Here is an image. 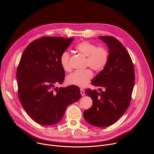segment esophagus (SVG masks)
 Here are the masks:
<instances>
[{
	"mask_svg": "<svg viewBox=\"0 0 154 154\" xmlns=\"http://www.w3.org/2000/svg\"><path fill=\"white\" fill-rule=\"evenodd\" d=\"M80 94H81V95L82 96H85V91L83 90V89H80Z\"/></svg>",
	"mask_w": 154,
	"mask_h": 154,
	"instance_id": "esophagus-1",
	"label": "esophagus"
}]
</instances>
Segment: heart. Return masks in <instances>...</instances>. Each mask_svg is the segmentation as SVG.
I'll use <instances>...</instances> for the list:
<instances>
[{
  "mask_svg": "<svg viewBox=\"0 0 154 154\" xmlns=\"http://www.w3.org/2000/svg\"><path fill=\"white\" fill-rule=\"evenodd\" d=\"M75 48L82 55L87 57L86 64L96 71L103 69L108 63L109 54L105 48L97 47L94 44L85 41L79 43ZM60 63L64 71L71 70L69 52L65 51L62 52L60 57ZM93 76V73L90 69L76 71L66 77V82L69 85L85 87L89 83Z\"/></svg>",
  "mask_w": 154,
  "mask_h": 154,
  "instance_id": "obj_1",
  "label": "heart"
}]
</instances>
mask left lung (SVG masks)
I'll return each instance as SVG.
<instances>
[{"label": "left lung", "instance_id": "1", "mask_svg": "<svg viewBox=\"0 0 154 154\" xmlns=\"http://www.w3.org/2000/svg\"><path fill=\"white\" fill-rule=\"evenodd\" d=\"M99 38L106 44L109 57L105 67L91 81L93 85L100 88V92L90 89L85 91L91 97L93 105L84 112L83 117L94 126L105 127L116 122L128 108L135 72L130 56L119 41L112 36Z\"/></svg>", "mask_w": 154, "mask_h": 154}]
</instances>
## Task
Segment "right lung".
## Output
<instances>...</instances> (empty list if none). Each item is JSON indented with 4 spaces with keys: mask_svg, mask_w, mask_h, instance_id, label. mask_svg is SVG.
Returning <instances> with one entry per match:
<instances>
[{
    "mask_svg": "<svg viewBox=\"0 0 154 154\" xmlns=\"http://www.w3.org/2000/svg\"><path fill=\"white\" fill-rule=\"evenodd\" d=\"M73 39L40 38L28 45L20 58L16 72L19 99L29 116L41 125L60 122L67 106L82 97L77 86L54 88L64 80L60 57Z\"/></svg>",
    "mask_w": 154,
    "mask_h": 154,
    "instance_id": "1",
    "label": "right lung"
}]
</instances>
